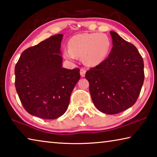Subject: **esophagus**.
Segmentation results:
<instances>
[{
	"label": "esophagus",
	"mask_w": 157,
	"mask_h": 157,
	"mask_svg": "<svg viewBox=\"0 0 157 157\" xmlns=\"http://www.w3.org/2000/svg\"><path fill=\"white\" fill-rule=\"evenodd\" d=\"M86 71L85 70L84 68H81L80 69V75L82 77H84L85 76V74H86Z\"/></svg>",
	"instance_id": "34e87169"
}]
</instances>
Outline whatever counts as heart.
<instances>
[{
  "label": "heart",
  "mask_w": 157,
  "mask_h": 157,
  "mask_svg": "<svg viewBox=\"0 0 157 157\" xmlns=\"http://www.w3.org/2000/svg\"><path fill=\"white\" fill-rule=\"evenodd\" d=\"M111 41L103 33H82L73 36L69 41V48L63 50L66 59L74 61L82 57L83 62L95 67L107 59L111 49Z\"/></svg>",
  "instance_id": "1"
}]
</instances>
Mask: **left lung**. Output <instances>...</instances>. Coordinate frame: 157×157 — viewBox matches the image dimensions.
<instances>
[{
    "label": "left lung",
    "instance_id": "left-lung-1",
    "mask_svg": "<svg viewBox=\"0 0 157 157\" xmlns=\"http://www.w3.org/2000/svg\"><path fill=\"white\" fill-rule=\"evenodd\" d=\"M113 47L100 65L87 71L93 102L98 110L116 114L131 107L144 81V63L139 52L116 32L110 31Z\"/></svg>",
    "mask_w": 157,
    "mask_h": 157
}]
</instances>
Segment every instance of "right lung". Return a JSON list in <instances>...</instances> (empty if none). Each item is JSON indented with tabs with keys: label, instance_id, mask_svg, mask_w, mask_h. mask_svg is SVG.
Instances as JSON below:
<instances>
[{
	"label": "right lung",
	"instance_id": "1",
	"mask_svg": "<svg viewBox=\"0 0 157 157\" xmlns=\"http://www.w3.org/2000/svg\"><path fill=\"white\" fill-rule=\"evenodd\" d=\"M56 34L22 52L15 66V87L25 109L44 119L62 116L78 83L79 68L62 67L61 42Z\"/></svg>",
	"mask_w": 157,
	"mask_h": 157
}]
</instances>
